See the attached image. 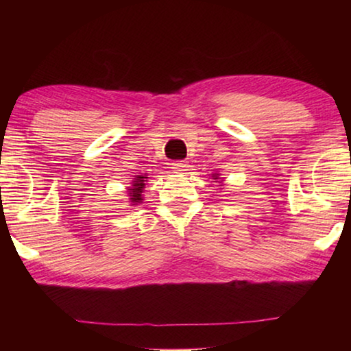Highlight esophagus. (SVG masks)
Returning <instances> with one entry per match:
<instances>
[{
	"mask_svg": "<svg viewBox=\"0 0 351 351\" xmlns=\"http://www.w3.org/2000/svg\"><path fill=\"white\" fill-rule=\"evenodd\" d=\"M171 165H173V170L176 171V173H184V171L189 170V164L186 161H176Z\"/></svg>",
	"mask_w": 351,
	"mask_h": 351,
	"instance_id": "34e87169",
	"label": "esophagus"
}]
</instances>
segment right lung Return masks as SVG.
Listing matches in <instances>:
<instances>
[{"mask_svg": "<svg viewBox=\"0 0 351 351\" xmlns=\"http://www.w3.org/2000/svg\"><path fill=\"white\" fill-rule=\"evenodd\" d=\"M145 176H138V180L133 181V189H130V199L133 204H138L142 201V189H144Z\"/></svg>", "mask_w": 351, "mask_h": 351, "instance_id": "obj_1", "label": "right lung"}]
</instances>
